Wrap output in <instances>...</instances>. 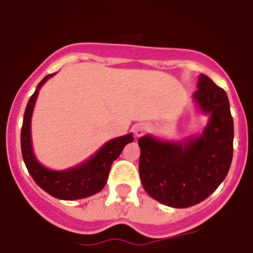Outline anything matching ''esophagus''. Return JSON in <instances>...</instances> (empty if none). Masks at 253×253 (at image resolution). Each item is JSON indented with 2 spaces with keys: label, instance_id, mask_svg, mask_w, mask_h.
<instances>
[{
  "label": "esophagus",
  "instance_id": "1",
  "mask_svg": "<svg viewBox=\"0 0 253 253\" xmlns=\"http://www.w3.org/2000/svg\"><path fill=\"white\" fill-rule=\"evenodd\" d=\"M146 129V126L142 124H139V125H135V127H133V132H135V135L139 137V136H141L142 133H144V131Z\"/></svg>",
  "mask_w": 253,
  "mask_h": 253
}]
</instances>
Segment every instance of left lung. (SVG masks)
I'll return each mask as SVG.
<instances>
[{
    "label": "left lung",
    "mask_w": 253,
    "mask_h": 253,
    "mask_svg": "<svg viewBox=\"0 0 253 253\" xmlns=\"http://www.w3.org/2000/svg\"><path fill=\"white\" fill-rule=\"evenodd\" d=\"M193 99L209 124L199 137L169 142L146 135L139 139V170L145 191L170 208L201 203L227 177L233 158V118L227 93L201 74Z\"/></svg>",
    "instance_id": "1"
}]
</instances>
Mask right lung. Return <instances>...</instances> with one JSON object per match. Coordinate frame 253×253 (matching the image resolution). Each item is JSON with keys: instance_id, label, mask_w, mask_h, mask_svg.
<instances>
[{"instance_id": "add662e5", "label": "right lung", "mask_w": 253, "mask_h": 253, "mask_svg": "<svg viewBox=\"0 0 253 253\" xmlns=\"http://www.w3.org/2000/svg\"><path fill=\"white\" fill-rule=\"evenodd\" d=\"M54 74L47 75L39 83L26 105L23 127H21L23 159L28 168V172L30 173L35 183L38 184L42 190L49 193L50 196L60 200L84 199L102 191L108 179L112 163L120 157L125 146L128 142L133 141V137L132 133H128V135L109 140L93 157L85 160L84 163L74 168L66 169V170H50L44 166H42L33 153L30 124H32L33 109H34L39 89Z\"/></svg>"}]
</instances>
